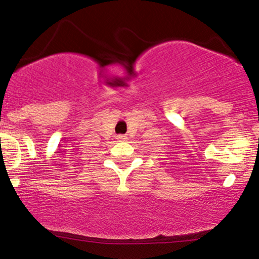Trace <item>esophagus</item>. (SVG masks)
Wrapping results in <instances>:
<instances>
[{
  "instance_id": "1",
  "label": "esophagus",
  "mask_w": 259,
  "mask_h": 259,
  "mask_svg": "<svg viewBox=\"0 0 259 259\" xmlns=\"http://www.w3.org/2000/svg\"><path fill=\"white\" fill-rule=\"evenodd\" d=\"M117 140L122 142V140H126V138H125V135H117Z\"/></svg>"
}]
</instances>
